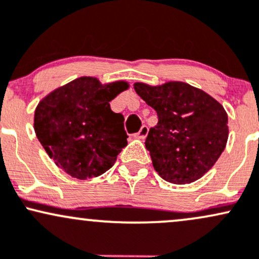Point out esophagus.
<instances>
[{
	"label": "esophagus",
	"mask_w": 259,
	"mask_h": 259,
	"mask_svg": "<svg viewBox=\"0 0 259 259\" xmlns=\"http://www.w3.org/2000/svg\"><path fill=\"white\" fill-rule=\"evenodd\" d=\"M148 132H149V128L147 126H142V128L139 130L138 133H136L135 137L138 139H144L148 136Z\"/></svg>",
	"instance_id": "1"
}]
</instances>
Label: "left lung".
Listing matches in <instances>:
<instances>
[{"label":"left lung","instance_id":"1","mask_svg":"<svg viewBox=\"0 0 259 259\" xmlns=\"http://www.w3.org/2000/svg\"><path fill=\"white\" fill-rule=\"evenodd\" d=\"M133 87L158 115V123L145 139L156 172L176 185L200 179L213 167L228 142L224 107L205 92L184 82Z\"/></svg>","mask_w":259,"mask_h":259}]
</instances>
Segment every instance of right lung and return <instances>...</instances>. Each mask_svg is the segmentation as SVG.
<instances>
[{
    "label": "right lung",
    "mask_w": 259,
    "mask_h": 259,
    "mask_svg": "<svg viewBox=\"0 0 259 259\" xmlns=\"http://www.w3.org/2000/svg\"><path fill=\"white\" fill-rule=\"evenodd\" d=\"M127 88L126 82L103 85L97 78L82 77L40 101L34 130L57 166L79 180L112 167L128 136L123 115L112 111L110 101Z\"/></svg>",
    "instance_id": "obj_1"
}]
</instances>
